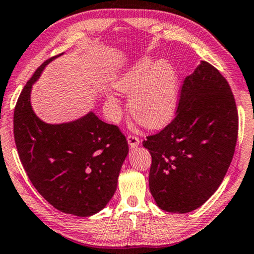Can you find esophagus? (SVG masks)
<instances>
[{
	"instance_id": "34e87169",
	"label": "esophagus",
	"mask_w": 254,
	"mask_h": 254,
	"mask_svg": "<svg viewBox=\"0 0 254 254\" xmlns=\"http://www.w3.org/2000/svg\"><path fill=\"white\" fill-rule=\"evenodd\" d=\"M127 143H129L131 147H137L140 144V139L137 136H134V134H129L127 136Z\"/></svg>"
}]
</instances>
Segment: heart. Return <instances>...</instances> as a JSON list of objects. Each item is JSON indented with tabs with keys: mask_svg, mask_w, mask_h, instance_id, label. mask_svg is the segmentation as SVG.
Returning a JSON list of instances; mask_svg holds the SVG:
<instances>
[{
	"mask_svg": "<svg viewBox=\"0 0 254 254\" xmlns=\"http://www.w3.org/2000/svg\"><path fill=\"white\" fill-rule=\"evenodd\" d=\"M121 92L131 94L132 117L146 127H160L173 116L179 101V76L171 63L144 58L115 81Z\"/></svg>",
	"mask_w": 254,
	"mask_h": 254,
	"instance_id": "heart-1",
	"label": "heart"
}]
</instances>
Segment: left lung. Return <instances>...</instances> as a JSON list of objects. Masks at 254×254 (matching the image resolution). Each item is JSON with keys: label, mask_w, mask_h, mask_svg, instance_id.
<instances>
[{"label": "left lung", "mask_w": 254, "mask_h": 254, "mask_svg": "<svg viewBox=\"0 0 254 254\" xmlns=\"http://www.w3.org/2000/svg\"><path fill=\"white\" fill-rule=\"evenodd\" d=\"M238 111L228 81L202 62L182 82L177 114L143 146L151 153L148 186L170 212L201 207L222 184L235 153Z\"/></svg>", "instance_id": "obj_1"}]
</instances>
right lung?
Segmentation results:
<instances>
[{"mask_svg":"<svg viewBox=\"0 0 254 254\" xmlns=\"http://www.w3.org/2000/svg\"><path fill=\"white\" fill-rule=\"evenodd\" d=\"M59 56L43 63L23 88L13 111V137L23 167L39 194L65 214L87 217L102 210L113 197L129 146L117 125L94 113L56 125L36 116L30 104L32 83Z\"/></svg>","mask_w":254,"mask_h":254,"instance_id":"right-lung-1","label":"right lung"}]
</instances>
